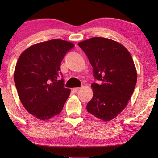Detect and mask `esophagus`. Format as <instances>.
Listing matches in <instances>:
<instances>
[{"label": "esophagus", "instance_id": "1", "mask_svg": "<svg viewBox=\"0 0 158 158\" xmlns=\"http://www.w3.org/2000/svg\"><path fill=\"white\" fill-rule=\"evenodd\" d=\"M80 89H79V88H73V91L74 92H77V91H78V90H79Z\"/></svg>", "mask_w": 158, "mask_h": 158}]
</instances>
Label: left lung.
I'll return each instance as SVG.
<instances>
[{"label": "left lung", "instance_id": "8db88e82", "mask_svg": "<svg viewBox=\"0 0 158 158\" xmlns=\"http://www.w3.org/2000/svg\"><path fill=\"white\" fill-rule=\"evenodd\" d=\"M93 67V98L87 111L104 121L114 119L126 107L137 80V69L130 53L113 40L95 37L80 42Z\"/></svg>", "mask_w": 158, "mask_h": 158}]
</instances>
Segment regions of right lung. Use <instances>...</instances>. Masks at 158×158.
Listing matches in <instances>:
<instances>
[{
	"instance_id": "right-lung-1",
	"label": "right lung",
	"mask_w": 158,
	"mask_h": 158,
	"mask_svg": "<svg viewBox=\"0 0 158 158\" xmlns=\"http://www.w3.org/2000/svg\"><path fill=\"white\" fill-rule=\"evenodd\" d=\"M74 46L63 40L35 44L23 51L16 64L15 84L19 98L28 113L42 121L59 114L70 93L58 79L60 63Z\"/></svg>"
}]
</instances>
